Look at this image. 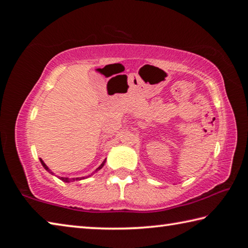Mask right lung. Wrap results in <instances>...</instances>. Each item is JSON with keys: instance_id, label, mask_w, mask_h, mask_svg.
I'll return each instance as SVG.
<instances>
[{"instance_id": "add662e5", "label": "right lung", "mask_w": 248, "mask_h": 248, "mask_svg": "<svg viewBox=\"0 0 248 248\" xmlns=\"http://www.w3.org/2000/svg\"><path fill=\"white\" fill-rule=\"evenodd\" d=\"M40 162H41V165H43L44 167H45V170H47V171H49V173L50 174H51V175H54V173H53V171H51V170H50L49 169V167L47 166V165H46L45 164V162L43 161V159H41L40 158ZM105 163H106V159H105V161L102 163V164H100L98 167H97V169H96V170L95 171H97V170H102L103 169V166L105 165ZM95 171H94V173H95ZM58 178L59 179H61L62 180V182H64V183H71V182H75V180H81V179H84V177H77V178H68V177H60V176H58Z\"/></svg>"}]
</instances>
